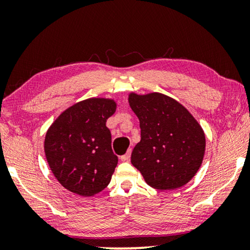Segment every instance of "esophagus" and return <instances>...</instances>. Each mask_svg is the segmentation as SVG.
Returning a JSON list of instances; mask_svg holds the SVG:
<instances>
[{"label":"esophagus","instance_id":"obj_1","mask_svg":"<svg viewBox=\"0 0 250 250\" xmlns=\"http://www.w3.org/2000/svg\"><path fill=\"white\" fill-rule=\"evenodd\" d=\"M129 157H131V150H128V151L126 152L125 155H123V156L121 157V160H122V162H128Z\"/></svg>","mask_w":250,"mask_h":250}]
</instances>
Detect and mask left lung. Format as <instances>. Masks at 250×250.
I'll use <instances>...</instances> for the list:
<instances>
[{"mask_svg": "<svg viewBox=\"0 0 250 250\" xmlns=\"http://www.w3.org/2000/svg\"><path fill=\"white\" fill-rule=\"evenodd\" d=\"M128 104L141 128V140L132 151V165L155 189L183 187L203 164L206 149L203 127L184 105L159 92H131Z\"/></svg>", "mask_w": 250, "mask_h": 250, "instance_id": "8db88e82", "label": "left lung"}]
</instances>
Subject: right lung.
<instances>
[{
  "mask_svg": "<svg viewBox=\"0 0 250 250\" xmlns=\"http://www.w3.org/2000/svg\"><path fill=\"white\" fill-rule=\"evenodd\" d=\"M116 109L114 99L90 98L68 107L47 128L44 152L64 189L92 197L108 187L118 158L105 122Z\"/></svg>",
  "mask_w": 250,
  "mask_h": 250,
  "instance_id": "obj_1",
  "label": "right lung"
}]
</instances>
